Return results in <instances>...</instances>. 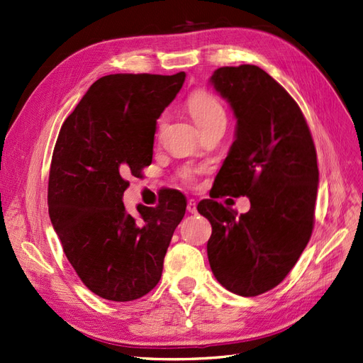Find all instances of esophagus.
<instances>
[{
  "instance_id": "34e87169",
  "label": "esophagus",
  "mask_w": 363,
  "mask_h": 363,
  "mask_svg": "<svg viewBox=\"0 0 363 363\" xmlns=\"http://www.w3.org/2000/svg\"><path fill=\"white\" fill-rule=\"evenodd\" d=\"M187 211H189V213H191V214H196V213H198V205H196V202H194L193 199H190V201H189V203H187Z\"/></svg>"
}]
</instances>
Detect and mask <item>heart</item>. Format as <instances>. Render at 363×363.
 <instances>
[{
	"label": "heart",
	"mask_w": 363,
	"mask_h": 363,
	"mask_svg": "<svg viewBox=\"0 0 363 363\" xmlns=\"http://www.w3.org/2000/svg\"><path fill=\"white\" fill-rule=\"evenodd\" d=\"M187 108L191 113V117L194 118L196 123H198V126L201 129L208 126V124L226 120L222 103L213 94H210L208 91L196 89L194 92H191V96L187 100ZM184 178L190 181L193 178V172L185 170Z\"/></svg>",
	"instance_id": "1"
}]
</instances>
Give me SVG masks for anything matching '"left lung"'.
Segmentation results:
<instances>
[{
    "mask_svg": "<svg viewBox=\"0 0 363 363\" xmlns=\"http://www.w3.org/2000/svg\"><path fill=\"white\" fill-rule=\"evenodd\" d=\"M210 84L230 103L237 124L213 199L198 205L213 228L206 252L225 289L257 296L283 281L312 235L316 149L296 101L262 68H217ZM226 194L247 195L250 211L237 216L213 201Z\"/></svg>",
    "mask_w": 363,
    "mask_h": 363,
    "instance_id": "left-lung-1",
    "label": "left lung"
}]
</instances>
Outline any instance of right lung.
Returning a JSON list of instances; mask_svg holds the SVG:
<instances>
[{"mask_svg":"<svg viewBox=\"0 0 363 363\" xmlns=\"http://www.w3.org/2000/svg\"><path fill=\"white\" fill-rule=\"evenodd\" d=\"M185 72L109 74L89 86L62 124L48 178V214L84 284L109 301H133L158 284L172 235L185 214L184 194L160 205L123 203L128 176L150 165L157 120Z\"/></svg>","mask_w":363,"mask_h":363,"instance_id":"1","label":"right lung"}]
</instances>
